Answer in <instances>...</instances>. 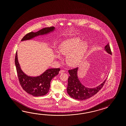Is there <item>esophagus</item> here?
Segmentation results:
<instances>
[{
    "mask_svg": "<svg viewBox=\"0 0 126 126\" xmlns=\"http://www.w3.org/2000/svg\"><path fill=\"white\" fill-rule=\"evenodd\" d=\"M64 72H65V71L62 70H61V71H59V73H60V74H61V73H64Z\"/></svg>",
    "mask_w": 126,
    "mask_h": 126,
    "instance_id": "obj_1",
    "label": "esophagus"
}]
</instances>
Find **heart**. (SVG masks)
<instances>
[{
	"label": "heart",
	"mask_w": 126,
	"mask_h": 126,
	"mask_svg": "<svg viewBox=\"0 0 126 126\" xmlns=\"http://www.w3.org/2000/svg\"><path fill=\"white\" fill-rule=\"evenodd\" d=\"M88 49L85 42L81 43L78 38L64 40L59 48V52L62 55H68L67 62L72 66H77L83 61ZM56 58L61 60L59 54H56Z\"/></svg>",
	"instance_id": "1"
}]
</instances>
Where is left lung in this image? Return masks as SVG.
Instances as JSON below:
<instances>
[{
    "label": "left lung",
    "instance_id": "1",
    "mask_svg": "<svg viewBox=\"0 0 126 126\" xmlns=\"http://www.w3.org/2000/svg\"><path fill=\"white\" fill-rule=\"evenodd\" d=\"M105 50L108 54L111 55L110 47L109 43L104 48ZM78 68L77 67L68 71L70 76L68 79L67 92L71 98L78 100H84L91 97L95 95L104 86L107 78L100 85L95 88H88L82 84L77 76Z\"/></svg>",
    "mask_w": 126,
    "mask_h": 126
}]
</instances>
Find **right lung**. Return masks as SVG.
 I'll return each mask as SVG.
<instances>
[{
    "label": "right lung",
    "mask_w": 126,
    "mask_h": 126,
    "mask_svg": "<svg viewBox=\"0 0 126 126\" xmlns=\"http://www.w3.org/2000/svg\"><path fill=\"white\" fill-rule=\"evenodd\" d=\"M55 30L54 27L43 28L36 32H31L22 38L21 41L30 40L40 35L49 34ZM15 64L18 80L22 88L28 94L34 96L45 95L49 91L52 78L58 75L60 68L47 69L39 76L31 77L25 74L21 69L18 60L17 51L16 53Z\"/></svg>",
    "instance_id": "1"
}]
</instances>
